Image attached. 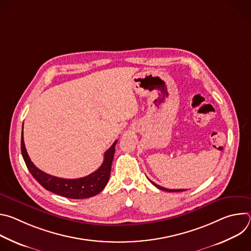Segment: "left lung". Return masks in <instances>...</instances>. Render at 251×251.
Listing matches in <instances>:
<instances>
[{
    "instance_id": "obj_1",
    "label": "left lung",
    "mask_w": 251,
    "mask_h": 251,
    "mask_svg": "<svg viewBox=\"0 0 251 251\" xmlns=\"http://www.w3.org/2000/svg\"><path fill=\"white\" fill-rule=\"evenodd\" d=\"M150 182L156 187V188H158V189H160V190H162V191H165V192H171V193H173V192H184V191H187V190H171V189H166V188H164V187H160L159 185H157V184H155L154 182H152L151 180H150Z\"/></svg>"
}]
</instances>
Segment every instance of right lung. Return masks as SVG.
I'll list each match as a JSON object with an SVG mask.
<instances>
[{
    "instance_id": "obj_1",
    "label": "right lung",
    "mask_w": 251,
    "mask_h": 251,
    "mask_svg": "<svg viewBox=\"0 0 251 251\" xmlns=\"http://www.w3.org/2000/svg\"><path fill=\"white\" fill-rule=\"evenodd\" d=\"M117 141L113 143V145L104 153V161L102 165L92 174L79 177V178H61L51 175H49L40 169H38L30 161L27 152L25 147V142L22 131L21 140V150L25 163L31 174V176L37 180L46 190L65 197L68 199H87L99 194L108 183L111 165L115 153V145Z\"/></svg>"
}]
</instances>
